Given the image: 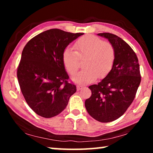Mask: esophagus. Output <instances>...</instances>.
I'll list each match as a JSON object with an SVG mask.
<instances>
[{
    "label": "esophagus",
    "mask_w": 153,
    "mask_h": 153,
    "mask_svg": "<svg viewBox=\"0 0 153 153\" xmlns=\"http://www.w3.org/2000/svg\"><path fill=\"white\" fill-rule=\"evenodd\" d=\"M83 86H81V85H77V90H80L83 88Z\"/></svg>",
    "instance_id": "obj_1"
}]
</instances>
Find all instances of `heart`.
Masks as SVG:
<instances>
[{
	"instance_id": "1",
	"label": "heart",
	"mask_w": 153,
	"mask_h": 153,
	"mask_svg": "<svg viewBox=\"0 0 153 153\" xmlns=\"http://www.w3.org/2000/svg\"><path fill=\"white\" fill-rule=\"evenodd\" d=\"M71 48L64 49L62 61L69 74L73 75L78 70L79 59L86 57L84 62L85 69L72 77L74 82L87 84L94 82L98 77H105L109 73L115 59L113 46L105 42L100 38L91 34L79 38Z\"/></svg>"
}]
</instances>
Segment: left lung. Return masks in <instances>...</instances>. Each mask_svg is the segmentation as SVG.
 Segmentation results:
<instances>
[{"label": "left lung", "mask_w": 153, "mask_h": 153, "mask_svg": "<svg viewBox=\"0 0 153 153\" xmlns=\"http://www.w3.org/2000/svg\"><path fill=\"white\" fill-rule=\"evenodd\" d=\"M98 36L108 39L115 51L113 66L104 79L88 88L92 95L85 101L89 115L102 123L111 122L126 112L140 84L138 59L128 44L110 33Z\"/></svg>", "instance_id": "1"}]
</instances>
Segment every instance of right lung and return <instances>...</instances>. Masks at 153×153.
I'll use <instances>...</instances> for the list:
<instances>
[{"mask_svg": "<svg viewBox=\"0 0 153 153\" xmlns=\"http://www.w3.org/2000/svg\"><path fill=\"white\" fill-rule=\"evenodd\" d=\"M83 34L51 29L32 38L24 48L17 71L18 82L27 105L41 117L59 115L76 92V86L67 82L62 54Z\"/></svg>", "mask_w": 153, "mask_h": 153, "instance_id": "right-lung-1", "label": "right lung"}]
</instances>
